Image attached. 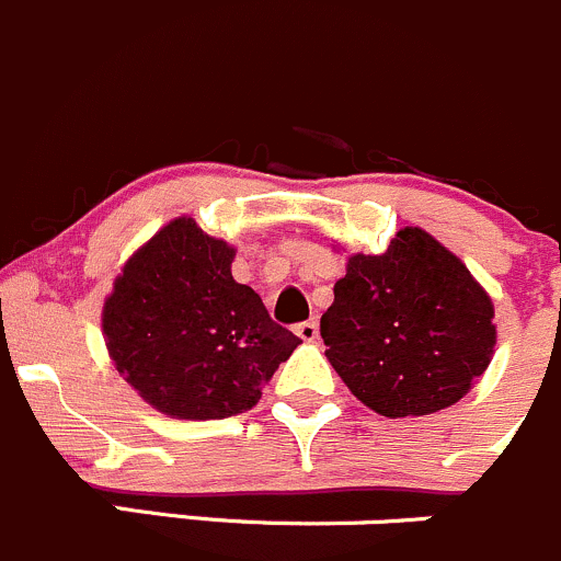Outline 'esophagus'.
<instances>
[{
  "instance_id": "obj_1",
  "label": "esophagus",
  "mask_w": 561,
  "mask_h": 561,
  "mask_svg": "<svg viewBox=\"0 0 561 561\" xmlns=\"http://www.w3.org/2000/svg\"><path fill=\"white\" fill-rule=\"evenodd\" d=\"M294 332H297L302 341H316V337H319V321H313V319L299 321V324L294 327Z\"/></svg>"
}]
</instances>
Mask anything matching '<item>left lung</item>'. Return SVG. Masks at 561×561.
I'll return each instance as SVG.
<instances>
[{
    "label": "left lung",
    "mask_w": 561,
    "mask_h": 561,
    "mask_svg": "<svg viewBox=\"0 0 561 561\" xmlns=\"http://www.w3.org/2000/svg\"><path fill=\"white\" fill-rule=\"evenodd\" d=\"M327 359L385 417L453 407L491 363V297L428 231L407 226L381 256L348 259L321 316Z\"/></svg>",
    "instance_id": "left-lung-1"
}]
</instances>
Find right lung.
<instances>
[{
    "label": "right lung",
    "mask_w": 561,
    "mask_h": 561,
    "mask_svg": "<svg viewBox=\"0 0 561 561\" xmlns=\"http://www.w3.org/2000/svg\"><path fill=\"white\" fill-rule=\"evenodd\" d=\"M234 248L193 218L158 231L114 283L103 335L116 370L158 412L224 420L248 412L299 337L231 278Z\"/></svg>",
    "instance_id": "right-lung-1"
}]
</instances>
